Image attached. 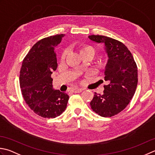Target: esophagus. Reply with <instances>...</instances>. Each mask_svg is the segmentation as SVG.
Wrapping results in <instances>:
<instances>
[{
  "label": "esophagus",
  "instance_id": "esophagus-1",
  "mask_svg": "<svg viewBox=\"0 0 155 155\" xmlns=\"http://www.w3.org/2000/svg\"><path fill=\"white\" fill-rule=\"evenodd\" d=\"M83 91V89H78V88H75V89H72V92L74 93H81Z\"/></svg>",
  "mask_w": 155,
  "mask_h": 155
}]
</instances>
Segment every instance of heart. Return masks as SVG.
I'll return each instance as SVG.
<instances>
[{"mask_svg": "<svg viewBox=\"0 0 155 155\" xmlns=\"http://www.w3.org/2000/svg\"><path fill=\"white\" fill-rule=\"evenodd\" d=\"M79 51H80V53L82 54L83 53H85V52H91L93 54H95V49L91 45H82L81 46H79ZM68 54V50L67 49H64L61 54V56H60V60L63 61L66 58V56Z\"/></svg>", "mask_w": 155, "mask_h": 155, "instance_id": "1", "label": "heart"}]
</instances>
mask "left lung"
I'll return each mask as SVG.
<instances>
[{
	"label": "left lung",
	"mask_w": 155,
	"mask_h": 155,
	"mask_svg": "<svg viewBox=\"0 0 155 155\" xmlns=\"http://www.w3.org/2000/svg\"><path fill=\"white\" fill-rule=\"evenodd\" d=\"M89 38L104 44L109 57L104 72L108 84L104 85L103 95L95 93L90 105L100 116L110 117L124 110L134 96L138 84L137 65L128 48L121 41L99 35Z\"/></svg>",
	"instance_id": "1"
}]
</instances>
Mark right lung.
I'll return each instance as SVG.
<instances>
[{
  "label": "right lung",
  "instance_id": "add662e5",
  "mask_svg": "<svg viewBox=\"0 0 155 155\" xmlns=\"http://www.w3.org/2000/svg\"><path fill=\"white\" fill-rule=\"evenodd\" d=\"M63 34L38 41L23 59L19 83L23 99L35 114L54 118L65 111L69 96L54 90L51 74L57 68L54 48L61 42Z\"/></svg>",
  "mask_w": 155,
  "mask_h": 155
}]
</instances>
